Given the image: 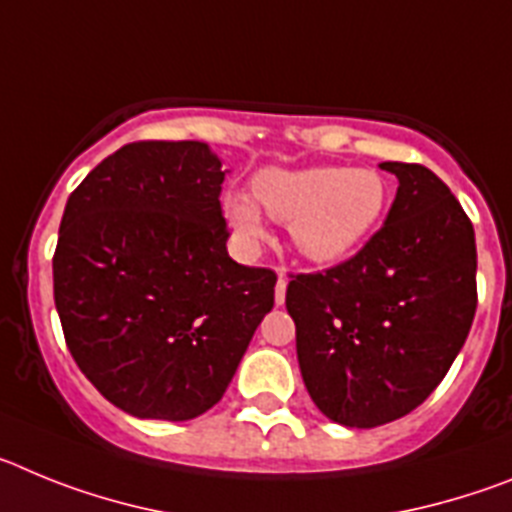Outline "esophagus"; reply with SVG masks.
<instances>
[{
    "label": "esophagus",
    "instance_id": "34e87169",
    "mask_svg": "<svg viewBox=\"0 0 512 512\" xmlns=\"http://www.w3.org/2000/svg\"><path fill=\"white\" fill-rule=\"evenodd\" d=\"M284 297H287V277H284V271L279 269L277 287H274V300H277V305H284Z\"/></svg>",
    "mask_w": 512,
    "mask_h": 512
}]
</instances>
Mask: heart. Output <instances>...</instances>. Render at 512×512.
Returning a JSON list of instances; mask_svg holds the SVG:
<instances>
[{
	"instance_id": "heart-1",
	"label": "heart",
	"mask_w": 512,
	"mask_h": 512,
	"mask_svg": "<svg viewBox=\"0 0 512 512\" xmlns=\"http://www.w3.org/2000/svg\"><path fill=\"white\" fill-rule=\"evenodd\" d=\"M253 200L269 217L289 223L297 251L318 264H336L372 235L387 207V182L372 169L310 166L266 169L253 179ZM223 210L243 241L264 235L259 208L230 192Z\"/></svg>"
}]
</instances>
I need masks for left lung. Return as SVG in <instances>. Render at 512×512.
I'll return each instance as SVG.
<instances>
[{
  "instance_id": "8db88e82",
  "label": "left lung",
  "mask_w": 512,
  "mask_h": 512,
  "mask_svg": "<svg viewBox=\"0 0 512 512\" xmlns=\"http://www.w3.org/2000/svg\"><path fill=\"white\" fill-rule=\"evenodd\" d=\"M397 176L382 228L343 264L289 274L287 310L312 402L333 423L374 428L408 415L454 364L477 310L467 212L420 164Z\"/></svg>"
}]
</instances>
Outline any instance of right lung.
Returning a JSON list of instances; mask_svg holds the SVG:
<instances>
[{"instance_id": "1", "label": "right lung", "mask_w": 512, "mask_h": 512, "mask_svg": "<svg viewBox=\"0 0 512 512\" xmlns=\"http://www.w3.org/2000/svg\"><path fill=\"white\" fill-rule=\"evenodd\" d=\"M220 158L200 140H138L71 192L53 300L84 377L115 408L192 420L220 402L277 274L235 264Z\"/></svg>"}]
</instances>
